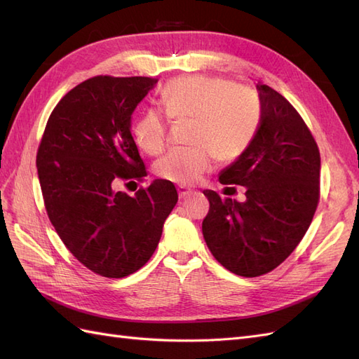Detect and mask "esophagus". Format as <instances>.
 I'll return each mask as SVG.
<instances>
[{
  "label": "esophagus",
  "instance_id": "34e87169",
  "mask_svg": "<svg viewBox=\"0 0 359 359\" xmlns=\"http://www.w3.org/2000/svg\"><path fill=\"white\" fill-rule=\"evenodd\" d=\"M178 194H180V199H187L191 196V194H194V191L187 187H178Z\"/></svg>",
  "mask_w": 359,
  "mask_h": 359
}]
</instances>
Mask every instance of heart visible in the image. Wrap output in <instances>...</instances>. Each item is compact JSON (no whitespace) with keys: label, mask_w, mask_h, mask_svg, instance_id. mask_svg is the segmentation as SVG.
<instances>
[{"label":"heart","mask_w":359,"mask_h":359,"mask_svg":"<svg viewBox=\"0 0 359 359\" xmlns=\"http://www.w3.org/2000/svg\"><path fill=\"white\" fill-rule=\"evenodd\" d=\"M169 118L194 119L190 149H173L156 163L157 177L191 186L210 172L215 157L232 161L252 144L259 126V106L248 93L231 81L187 76L169 82L161 91ZM137 148L148 156L160 154L168 142V118L148 111L133 126Z\"/></svg>","instance_id":"1"}]
</instances>
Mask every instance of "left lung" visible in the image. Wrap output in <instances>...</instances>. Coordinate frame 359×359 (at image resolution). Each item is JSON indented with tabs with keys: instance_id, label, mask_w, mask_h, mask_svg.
Segmentation results:
<instances>
[{
	"instance_id": "1",
	"label": "left lung",
	"mask_w": 359,
	"mask_h": 359,
	"mask_svg": "<svg viewBox=\"0 0 359 359\" xmlns=\"http://www.w3.org/2000/svg\"><path fill=\"white\" fill-rule=\"evenodd\" d=\"M260 123L252 144L219 173L222 184L247 189L245 201L203 190L202 223L212 256L243 277L277 268L306 235L319 202L320 154L302 118L283 95L256 85Z\"/></svg>"
}]
</instances>
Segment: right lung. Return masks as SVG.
Returning a JSON list of instances; mask_svg holds the SVG:
<instances>
[{"instance_id":"add662e5","label":"right lung","mask_w":359,"mask_h":359,"mask_svg":"<svg viewBox=\"0 0 359 359\" xmlns=\"http://www.w3.org/2000/svg\"><path fill=\"white\" fill-rule=\"evenodd\" d=\"M156 83L142 76L79 83L52 111L37 151L50 223L70 253L103 277L123 278L142 268L178 202L175 186L165 180L135 196L114 190L118 181L147 175L132 115Z\"/></svg>"}]
</instances>
